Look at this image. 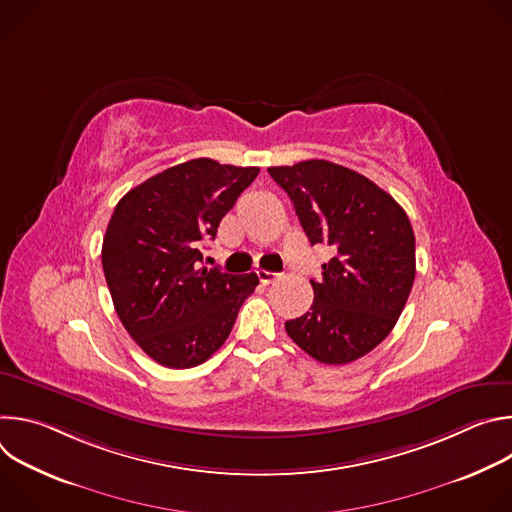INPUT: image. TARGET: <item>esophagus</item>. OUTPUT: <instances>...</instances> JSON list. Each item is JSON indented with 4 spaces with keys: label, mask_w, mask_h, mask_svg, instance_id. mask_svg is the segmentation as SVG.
I'll return each mask as SVG.
<instances>
[{
    "label": "esophagus",
    "mask_w": 512,
    "mask_h": 512,
    "mask_svg": "<svg viewBox=\"0 0 512 512\" xmlns=\"http://www.w3.org/2000/svg\"><path fill=\"white\" fill-rule=\"evenodd\" d=\"M257 277H259V281H261L263 285H269V283L277 281L281 275H279V273H271V271H263V269H259V271H257Z\"/></svg>",
    "instance_id": "obj_1"
}]
</instances>
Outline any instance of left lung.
Here are the masks:
<instances>
[{
  "label": "left lung",
  "mask_w": 512,
  "mask_h": 512,
  "mask_svg": "<svg viewBox=\"0 0 512 512\" xmlns=\"http://www.w3.org/2000/svg\"><path fill=\"white\" fill-rule=\"evenodd\" d=\"M287 192L310 243L334 257L310 281V312L285 332L324 364H346L381 344L415 279V235L405 210L362 174L326 160L267 168Z\"/></svg>",
  "instance_id": "1"
}]
</instances>
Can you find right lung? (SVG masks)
I'll use <instances>...</instances> for the list:
<instances>
[{
	"label": "right lung",
	"mask_w": 512,
	"mask_h": 512,
	"mask_svg": "<svg viewBox=\"0 0 512 512\" xmlns=\"http://www.w3.org/2000/svg\"><path fill=\"white\" fill-rule=\"evenodd\" d=\"M257 174L198 158L131 188L113 210L101 251L113 306L162 367L190 369L221 348L259 283L200 267L198 249Z\"/></svg>",
	"instance_id": "right-lung-1"
}]
</instances>
